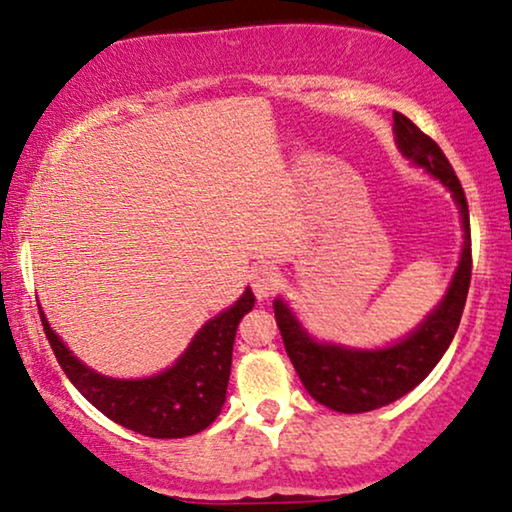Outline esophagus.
Instances as JSON below:
<instances>
[{
  "label": "esophagus",
  "mask_w": 512,
  "mask_h": 512,
  "mask_svg": "<svg viewBox=\"0 0 512 512\" xmlns=\"http://www.w3.org/2000/svg\"><path fill=\"white\" fill-rule=\"evenodd\" d=\"M250 285L260 299L271 297L278 290V285H281V274H278L276 267H271V264H262V267L252 269Z\"/></svg>",
  "instance_id": "obj_1"
}]
</instances>
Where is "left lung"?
<instances>
[{"label":"left lung","mask_w":512,"mask_h":512,"mask_svg":"<svg viewBox=\"0 0 512 512\" xmlns=\"http://www.w3.org/2000/svg\"><path fill=\"white\" fill-rule=\"evenodd\" d=\"M395 140L400 152L449 187L459 203L463 222V252L459 269L452 278L445 299L424 323L400 344L379 351H356L344 346L318 344L306 335L283 299L274 302L276 325L281 330L290 363L313 400L335 412L360 414L377 410L403 398L424 381L452 344L466 306L473 252H470L468 201L452 163L442 154L438 142L412 124L405 114L395 112Z\"/></svg>","instance_id":"obj_1"}]
</instances>
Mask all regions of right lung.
I'll return each instance as SVG.
<instances>
[{"mask_svg":"<svg viewBox=\"0 0 512 512\" xmlns=\"http://www.w3.org/2000/svg\"><path fill=\"white\" fill-rule=\"evenodd\" d=\"M255 306L250 290L220 316L208 320L173 367L149 379H109L81 365L60 342L39 306L46 339L67 379L93 407L147 438H187L201 433L222 412L238 323Z\"/></svg>","mask_w":512,"mask_h":512,"instance_id":"1","label":"right lung"}]
</instances>
